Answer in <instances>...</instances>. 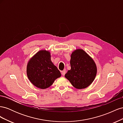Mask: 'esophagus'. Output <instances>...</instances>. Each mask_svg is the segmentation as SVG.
I'll return each instance as SVG.
<instances>
[{
	"mask_svg": "<svg viewBox=\"0 0 123 123\" xmlns=\"http://www.w3.org/2000/svg\"><path fill=\"white\" fill-rule=\"evenodd\" d=\"M66 70H64L63 71H62V75H63V76H64L65 75V74H66Z\"/></svg>",
	"mask_w": 123,
	"mask_h": 123,
	"instance_id": "1",
	"label": "esophagus"
}]
</instances>
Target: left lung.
Instances as JSON below:
<instances>
[{
  "label": "left lung",
  "mask_w": 123,
  "mask_h": 123,
  "mask_svg": "<svg viewBox=\"0 0 123 123\" xmlns=\"http://www.w3.org/2000/svg\"><path fill=\"white\" fill-rule=\"evenodd\" d=\"M71 70L65 74L73 87L84 89L94 80L97 69L93 60L81 49L74 51L71 56Z\"/></svg>",
  "instance_id": "obj_1"
}]
</instances>
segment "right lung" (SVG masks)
Here are the masks:
<instances>
[{"mask_svg":"<svg viewBox=\"0 0 123 123\" xmlns=\"http://www.w3.org/2000/svg\"><path fill=\"white\" fill-rule=\"evenodd\" d=\"M29 80L35 86L46 89L61 76L60 71L51 61L50 52H38L29 62L27 70Z\"/></svg>","mask_w":123,"mask_h":123,"instance_id":"obj_1","label":"right lung"}]
</instances>
